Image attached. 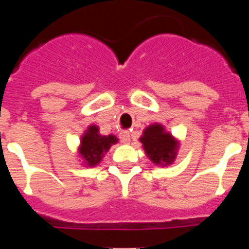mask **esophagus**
I'll use <instances>...</instances> for the list:
<instances>
[{"mask_svg": "<svg viewBox=\"0 0 249 249\" xmlns=\"http://www.w3.org/2000/svg\"><path fill=\"white\" fill-rule=\"evenodd\" d=\"M120 140L122 143H129L131 142V133L128 131H122L120 133Z\"/></svg>", "mask_w": 249, "mask_h": 249, "instance_id": "34e87169", "label": "esophagus"}]
</instances>
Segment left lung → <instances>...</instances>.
I'll return each mask as SVG.
<instances>
[{"mask_svg":"<svg viewBox=\"0 0 249 249\" xmlns=\"http://www.w3.org/2000/svg\"><path fill=\"white\" fill-rule=\"evenodd\" d=\"M144 151L152 162L156 164L171 163L175 160L177 143L172 136L163 131L160 124H152L141 138Z\"/></svg>","mask_w":249,"mask_h":249,"instance_id":"left-lung-1","label":"left lung"}]
</instances>
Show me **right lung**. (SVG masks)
I'll use <instances>...</instances> for the list:
<instances>
[{
	"label": "right lung",
	"mask_w": 249,
	"mask_h": 249,
	"mask_svg": "<svg viewBox=\"0 0 249 249\" xmlns=\"http://www.w3.org/2000/svg\"><path fill=\"white\" fill-rule=\"evenodd\" d=\"M116 142L117 138L114 136H101L97 127L91 126L81 141L80 153L89 166H94L102 160L103 153Z\"/></svg>",
	"instance_id": "1"
}]
</instances>
